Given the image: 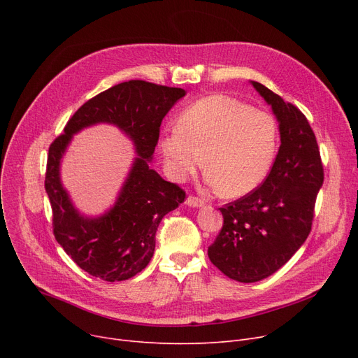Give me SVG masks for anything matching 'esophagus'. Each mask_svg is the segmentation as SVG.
<instances>
[{
    "label": "esophagus",
    "instance_id": "1",
    "mask_svg": "<svg viewBox=\"0 0 358 358\" xmlns=\"http://www.w3.org/2000/svg\"><path fill=\"white\" fill-rule=\"evenodd\" d=\"M185 204L190 206V208H203L204 206V201L199 197H194V196H189L185 200Z\"/></svg>",
    "mask_w": 358,
    "mask_h": 358
}]
</instances>
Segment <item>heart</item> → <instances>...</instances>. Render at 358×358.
Returning a JSON list of instances; mask_svg holds the SVG:
<instances>
[{
	"label": "heart",
	"instance_id": "obj_1",
	"mask_svg": "<svg viewBox=\"0 0 358 358\" xmlns=\"http://www.w3.org/2000/svg\"><path fill=\"white\" fill-rule=\"evenodd\" d=\"M277 149V123L267 111L229 96H210L185 108L161 139L166 171L182 181L201 165L215 190L243 196L264 181Z\"/></svg>",
	"mask_w": 358,
	"mask_h": 358
}]
</instances>
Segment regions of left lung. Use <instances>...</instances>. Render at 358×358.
Returning a JSON list of instances; mask_svg holds the SVG:
<instances>
[{
	"label": "left lung",
	"mask_w": 358,
	"mask_h": 358,
	"mask_svg": "<svg viewBox=\"0 0 358 358\" xmlns=\"http://www.w3.org/2000/svg\"><path fill=\"white\" fill-rule=\"evenodd\" d=\"M278 122L280 149L255 190L220 208L223 227L209 247L212 264L241 283L267 278L306 241L324 166L305 115L266 85L251 81Z\"/></svg>",
	"instance_id": "8db88e82"
}]
</instances>
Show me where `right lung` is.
Wrapping results in <instances>:
<instances>
[{
    "instance_id": "1",
    "label": "right lung",
    "mask_w": 358,
    "mask_h": 358,
    "mask_svg": "<svg viewBox=\"0 0 358 358\" xmlns=\"http://www.w3.org/2000/svg\"><path fill=\"white\" fill-rule=\"evenodd\" d=\"M184 96L182 88L142 80L117 84L83 104L49 146L45 189L52 206L53 235L88 274L123 281L141 273L154 255L159 222L184 201L182 189L149 168L162 119ZM97 122L117 125L134 142L138 157L113 208L99 218H87L74 209L63 189L60 159L71 136Z\"/></svg>"
}]
</instances>
